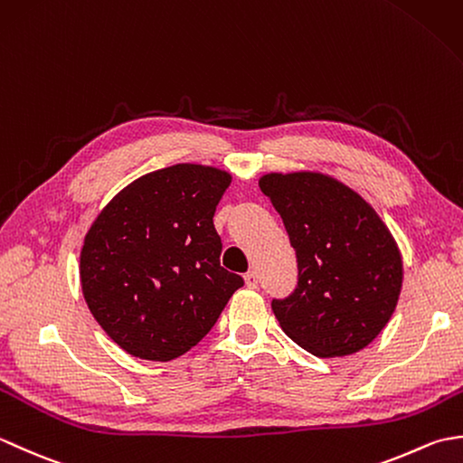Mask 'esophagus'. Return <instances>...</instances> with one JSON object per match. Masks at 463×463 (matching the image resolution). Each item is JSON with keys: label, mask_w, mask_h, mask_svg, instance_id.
<instances>
[{"label": "esophagus", "mask_w": 463, "mask_h": 463, "mask_svg": "<svg viewBox=\"0 0 463 463\" xmlns=\"http://www.w3.org/2000/svg\"><path fill=\"white\" fill-rule=\"evenodd\" d=\"M244 282H247L249 288H259V274L254 270L247 272V274H244Z\"/></svg>", "instance_id": "34e87169"}]
</instances>
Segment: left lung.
Returning a JSON list of instances; mask_svg holds the SVG:
<instances>
[{
	"instance_id": "1",
	"label": "left lung",
	"mask_w": 463,
	"mask_h": 463,
	"mask_svg": "<svg viewBox=\"0 0 463 463\" xmlns=\"http://www.w3.org/2000/svg\"><path fill=\"white\" fill-rule=\"evenodd\" d=\"M297 250L298 284L272 312L288 338L318 358L366 348L396 310L402 257L376 211L318 173L260 179Z\"/></svg>"
}]
</instances>
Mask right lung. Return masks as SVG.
I'll return each instance as SVG.
<instances>
[{
  "mask_svg": "<svg viewBox=\"0 0 463 463\" xmlns=\"http://www.w3.org/2000/svg\"><path fill=\"white\" fill-rule=\"evenodd\" d=\"M231 175L173 165L141 176L97 216L81 250L87 307L113 342L166 362L199 344L244 280L221 267L213 216Z\"/></svg>",
  "mask_w": 463,
  "mask_h": 463,
  "instance_id": "1",
  "label": "right lung"
}]
</instances>
